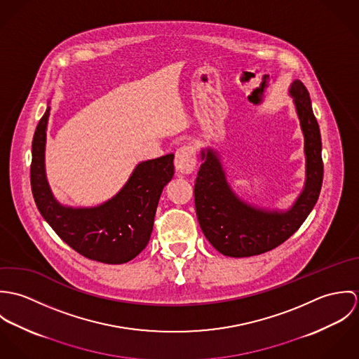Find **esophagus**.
I'll use <instances>...</instances> for the list:
<instances>
[{"label":"esophagus","mask_w":359,"mask_h":359,"mask_svg":"<svg viewBox=\"0 0 359 359\" xmlns=\"http://www.w3.org/2000/svg\"><path fill=\"white\" fill-rule=\"evenodd\" d=\"M174 165L178 174H191L196 167V151L191 145H184L175 152Z\"/></svg>","instance_id":"obj_1"}]
</instances>
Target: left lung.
Segmentation results:
<instances>
[{"mask_svg":"<svg viewBox=\"0 0 359 359\" xmlns=\"http://www.w3.org/2000/svg\"><path fill=\"white\" fill-rule=\"evenodd\" d=\"M300 127L304 135V188L286 210L250 205L236 195L226 180L219 154L201 151L202 165L195 184V205L201 228L215 250L228 257H250L269 252L287 241L306 221L319 198L323 163L318 121L309 93L300 80L290 84Z\"/></svg>","mask_w":359,"mask_h":359,"instance_id":"8db88e82","label":"left lung"}]
</instances>
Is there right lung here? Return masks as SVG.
Here are the masks:
<instances>
[{
    "mask_svg": "<svg viewBox=\"0 0 359 359\" xmlns=\"http://www.w3.org/2000/svg\"><path fill=\"white\" fill-rule=\"evenodd\" d=\"M51 107L37 124L32 145L30 182L34 202L56 235L73 250L104 264H123L148 245L163 188L174 175V154L141 161L124 187L94 207L62 205L46 174L47 126Z\"/></svg>",
    "mask_w": 359,
    "mask_h": 359,
    "instance_id": "obj_1",
    "label": "right lung"
}]
</instances>
